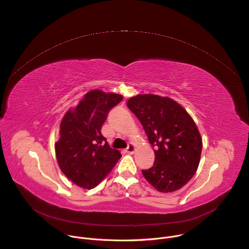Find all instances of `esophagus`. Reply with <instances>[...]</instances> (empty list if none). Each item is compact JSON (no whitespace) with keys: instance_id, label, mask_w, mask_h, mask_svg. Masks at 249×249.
I'll return each instance as SVG.
<instances>
[{"instance_id":"obj_1","label":"esophagus","mask_w":249,"mask_h":249,"mask_svg":"<svg viewBox=\"0 0 249 249\" xmlns=\"http://www.w3.org/2000/svg\"><path fill=\"white\" fill-rule=\"evenodd\" d=\"M134 151H135V146H134L133 144H130V145L126 148V150H125V152L128 153V154H133Z\"/></svg>"}]
</instances>
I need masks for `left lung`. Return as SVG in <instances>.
Masks as SVG:
<instances>
[{"mask_svg": "<svg viewBox=\"0 0 249 249\" xmlns=\"http://www.w3.org/2000/svg\"><path fill=\"white\" fill-rule=\"evenodd\" d=\"M127 106L141 122L155 148L153 167L142 170L145 178L161 193L184 187L197 170L202 148L192 117L173 99L154 94L132 97Z\"/></svg>", "mask_w": 249, "mask_h": 249, "instance_id": "obj_1", "label": "left lung"}]
</instances>
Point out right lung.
<instances>
[{"mask_svg":"<svg viewBox=\"0 0 249 249\" xmlns=\"http://www.w3.org/2000/svg\"><path fill=\"white\" fill-rule=\"evenodd\" d=\"M122 99L119 94L91 90L64 115L55 155L60 170L75 185L95 188L121 158L118 150L109 147L101 128L109 111Z\"/></svg>","mask_w":249,"mask_h":249,"instance_id":"add662e5","label":"right lung"}]
</instances>
